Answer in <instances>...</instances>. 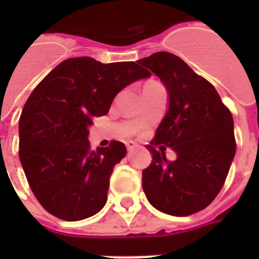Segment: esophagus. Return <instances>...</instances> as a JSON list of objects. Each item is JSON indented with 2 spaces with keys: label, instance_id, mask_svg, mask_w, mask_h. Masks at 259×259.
<instances>
[{
  "label": "esophagus",
  "instance_id": "1",
  "mask_svg": "<svg viewBox=\"0 0 259 259\" xmlns=\"http://www.w3.org/2000/svg\"><path fill=\"white\" fill-rule=\"evenodd\" d=\"M136 147H137V143H135V141H127V143H126V148H127V151L135 150Z\"/></svg>",
  "mask_w": 259,
  "mask_h": 259
}]
</instances>
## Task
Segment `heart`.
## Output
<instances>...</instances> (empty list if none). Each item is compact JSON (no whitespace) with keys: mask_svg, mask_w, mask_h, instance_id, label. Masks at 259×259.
I'll return each mask as SVG.
<instances>
[{"mask_svg":"<svg viewBox=\"0 0 259 259\" xmlns=\"http://www.w3.org/2000/svg\"><path fill=\"white\" fill-rule=\"evenodd\" d=\"M151 83H155V81H148V83H146V84H151Z\"/></svg>","mask_w":259,"mask_h":259,"instance_id":"obj_1","label":"heart"}]
</instances>
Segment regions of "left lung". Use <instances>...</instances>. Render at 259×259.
<instances>
[{
    "label": "left lung",
    "instance_id": "1",
    "mask_svg": "<svg viewBox=\"0 0 259 259\" xmlns=\"http://www.w3.org/2000/svg\"><path fill=\"white\" fill-rule=\"evenodd\" d=\"M137 62L157 74L169 100L147 146L152 161L143 170V190L158 211L187 217L209 205L226 180L236 154L233 116L215 87L179 57L155 53ZM163 145L177 152L175 161L166 159Z\"/></svg>",
    "mask_w": 259,
    "mask_h": 259
}]
</instances>
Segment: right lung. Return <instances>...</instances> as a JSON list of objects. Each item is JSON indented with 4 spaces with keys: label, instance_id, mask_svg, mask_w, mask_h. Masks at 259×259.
I'll use <instances>...</instances> for the list:
<instances>
[{
    "label": "right lung",
    "instance_id": "right-lung-1",
    "mask_svg": "<svg viewBox=\"0 0 259 259\" xmlns=\"http://www.w3.org/2000/svg\"><path fill=\"white\" fill-rule=\"evenodd\" d=\"M150 76L137 62L80 57L61 62L33 90L20 115L19 159L46 211L81 221L104 208L113 166L127 151L120 141L91 151L89 127L119 91Z\"/></svg>",
    "mask_w": 259,
    "mask_h": 259
}]
</instances>
